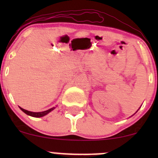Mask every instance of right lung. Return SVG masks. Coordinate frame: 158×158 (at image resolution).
<instances>
[{"label": "right lung", "mask_w": 158, "mask_h": 158, "mask_svg": "<svg viewBox=\"0 0 158 158\" xmlns=\"http://www.w3.org/2000/svg\"><path fill=\"white\" fill-rule=\"evenodd\" d=\"M20 108H21V110H22L23 112H24L25 114H27V115L29 116H31V117H44V116L47 115V114L50 113V112H51L52 110L55 109V107H53V108H50V109H48L47 110H44V111H42V112H32V111H29V110H27L25 109H23V108H21L20 107Z\"/></svg>", "instance_id": "right-lung-1"}]
</instances>
